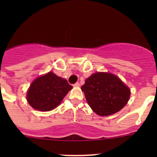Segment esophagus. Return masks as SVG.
<instances>
[{
  "label": "esophagus",
  "instance_id": "34e87169",
  "mask_svg": "<svg viewBox=\"0 0 157 157\" xmlns=\"http://www.w3.org/2000/svg\"><path fill=\"white\" fill-rule=\"evenodd\" d=\"M80 86V84H79V82H76V83H75L74 84V86L75 87H78Z\"/></svg>",
  "mask_w": 157,
  "mask_h": 157
}]
</instances>
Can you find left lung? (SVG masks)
<instances>
[{"instance_id":"8db88e82","label":"left lung","mask_w":157,"mask_h":157,"mask_svg":"<svg viewBox=\"0 0 157 157\" xmlns=\"http://www.w3.org/2000/svg\"><path fill=\"white\" fill-rule=\"evenodd\" d=\"M88 105L101 116H110L121 110L130 98V89L110 73L97 72L82 86Z\"/></svg>"}]
</instances>
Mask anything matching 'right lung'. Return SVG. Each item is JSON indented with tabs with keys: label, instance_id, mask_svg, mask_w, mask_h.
Returning a JSON list of instances; mask_svg holds the SVG:
<instances>
[{
	"label": "right lung",
	"instance_id": "1",
	"mask_svg": "<svg viewBox=\"0 0 157 157\" xmlns=\"http://www.w3.org/2000/svg\"><path fill=\"white\" fill-rule=\"evenodd\" d=\"M71 88L66 79L48 72L31 83L27 101L34 109L48 112L56 108Z\"/></svg>",
	"mask_w": 157,
	"mask_h": 157
}]
</instances>
